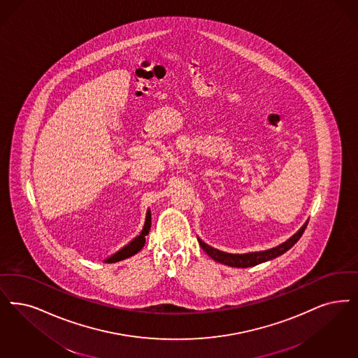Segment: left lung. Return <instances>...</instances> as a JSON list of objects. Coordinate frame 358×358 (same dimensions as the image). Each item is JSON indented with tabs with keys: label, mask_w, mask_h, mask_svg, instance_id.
<instances>
[{
	"label": "left lung",
	"mask_w": 358,
	"mask_h": 358,
	"mask_svg": "<svg viewBox=\"0 0 358 358\" xmlns=\"http://www.w3.org/2000/svg\"><path fill=\"white\" fill-rule=\"evenodd\" d=\"M306 225H308V221L290 238H287L285 243H280V245L271 248V249H266V250L249 252V253H243V255L227 253V252L218 250L215 248H212L210 245L203 243L200 237H197V240H199L201 248L203 249V252L217 262L228 265L231 268H250V266H256L258 264L271 261L273 258H277L278 256L284 255L294 243L300 240L303 230L306 229Z\"/></svg>",
	"instance_id": "8db88e82"
}]
</instances>
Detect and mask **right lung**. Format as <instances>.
Returning a JSON list of instances; mask_svg holds the SVG:
<instances>
[{
    "label": "right lung",
    "mask_w": 358,
    "mask_h": 358,
    "mask_svg": "<svg viewBox=\"0 0 358 358\" xmlns=\"http://www.w3.org/2000/svg\"><path fill=\"white\" fill-rule=\"evenodd\" d=\"M150 225H152V213H150V209H148L146 210V215H145L143 230L140 231V234L137 237H134L125 246H122L118 252H115V255H112L110 257L105 258L103 262L105 264H113V262H118V261H122L125 258L131 257V256L137 255L143 249V245H145V237H146V234L150 230Z\"/></svg>",
    "instance_id": "right-lung-1"
}]
</instances>
